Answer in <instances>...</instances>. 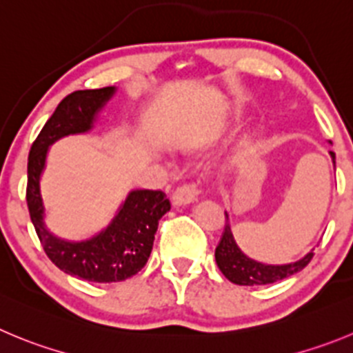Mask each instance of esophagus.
Returning <instances> with one entry per match:
<instances>
[{"mask_svg": "<svg viewBox=\"0 0 353 353\" xmlns=\"http://www.w3.org/2000/svg\"><path fill=\"white\" fill-rule=\"evenodd\" d=\"M199 186L196 184H183L174 192L172 195V203L174 205H188V203H193L196 199H199Z\"/></svg>", "mask_w": 353, "mask_h": 353, "instance_id": "obj_1", "label": "esophagus"}]
</instances>
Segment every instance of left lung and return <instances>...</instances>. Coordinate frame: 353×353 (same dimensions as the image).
<instances>
[{
	"label": "left lung",
	"mask_w": 353,
	"mask_h": 353,
	"mask_svg": "<svg viewBox=\"0 0 353 353\" xmlns=\"http://www.w3.org/2000/svg\"><path fill=\"white\" fill-rule=\"evenodd\" d=\"M332 158V165L336 167L334 153L329 151ZM226 216L225 233L221 236V242L216 247V263L217 268L221 270L223 275L228 279L230 282L236 285H266L273 284V282L284 281L288 276L294 275V273L301 272L310 259L314 258V249L308 254L303 256L301 259L294 263H288V265H266V263L256 261V259L249 258L243 254V251L236 243L235 236H233L232 226H230V216Z\"/></svg>",
	"instance_id": "1"
}]
</instances>
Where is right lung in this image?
<instances>
[{
  "label": "right lung",
  "instance_id": "add662e5",
  "mask_svg": "<svg viewBox=\"0 0 353 353\" xmlns=\"http://www.w3.org/2000/svg\"><path fill=\"white\" fill-rule=\"evenodd\" d=\"M117 87H104L72 92L62 99L32 143L28 158L26 199L43 249L64 273L99 284L125 281L144 268L158 221L170 210L169 199L163 192L132 190L106 228L87 240H65L47 228L39 181L47 167L48 148L62 137L90 132Z\"/></svg>",
  "mask_w": 353,
  "mask_h": 353
}]
</instances>
